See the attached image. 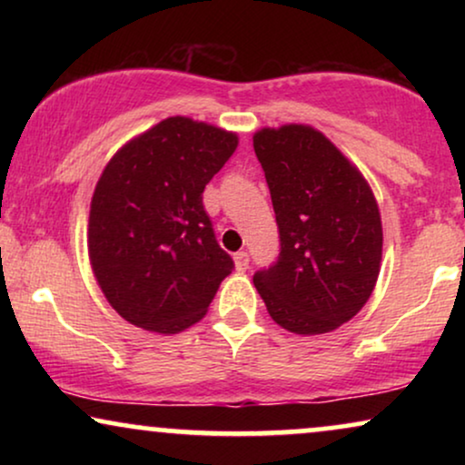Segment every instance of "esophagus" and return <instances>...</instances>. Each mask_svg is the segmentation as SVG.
Wrapping results in <instances>:
<instances>
[{
    "label": "esophagus",
    "instance_id": "34e87169",
    "mask_svg": "<svg viewBox=\"0 0 465 465\" xmlns=\"http://www.w3.org/2000/svg\"><path fill=\"white\" fill-rule=\"evenodd\" d=\"M247 266H250V256H247V252L234 253V269L241 272V271H245Z\"/></svg>",
    "mask_w": 465,
    "mask_h": 465
}]
</instances>
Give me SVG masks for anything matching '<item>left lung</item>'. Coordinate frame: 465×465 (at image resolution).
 Listing matches in <instances>:
<instances>
[{"mask_svg":"<svg viewBox=\"0 0 465 465\" xmlns=\"http://www.w3.org/2000/svg\"><path fill=\"white\" fill-rule=\"evenodd\" d=\"M277 215L282 252L253 275L272 322L294 334L332 332L377 285L383 224L361 171L309 124L253 133Z\"/></svg>","mask_w":465,"mask_h":465,"instance_id":"obj_1","label":"left lung"}]
</instances>
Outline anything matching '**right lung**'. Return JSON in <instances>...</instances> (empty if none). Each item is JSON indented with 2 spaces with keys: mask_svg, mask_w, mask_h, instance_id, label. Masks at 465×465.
Masks as SVG:
<instances>
[{
  "mask_svg": "<svg viewBox=\"0 0 465 465\" xmlns=\"http://www.w3.org/2000/svg\"><path fill=\"white\" fill-rule=\"evenodd\" d=\"M237 145V133L171 116L105 164L88 213V260L107 302L133 326L182 332L231 275L203 190Z\"/></svg>",
  "mask_w": 465,
  "mask_h": 465,
  "instance_id": "obj_1",
  "label": "right lung"
}]
</instances>
